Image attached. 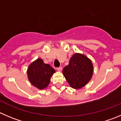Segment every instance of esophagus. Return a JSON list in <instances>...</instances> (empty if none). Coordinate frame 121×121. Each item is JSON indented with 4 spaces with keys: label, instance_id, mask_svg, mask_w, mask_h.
Segmentation results:
<instances>
[{
    "label": "esophagus",
    "instance_id": "obj_1",
    "mask_svg": "<svg viewBox=\"0 0 121 121\" xmlns=\"http://www.w3.org/2000/svg\"><path fill=\"white\" fill-rule=\"evenodd\" d=\"M57 70L58 71H62V67H60H60H58V68H57Z\"/></svg>",
    "mask_w": 121,
    "mask_h": 121
}]
</instances>
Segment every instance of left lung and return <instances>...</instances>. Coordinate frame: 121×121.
<instances>
[{
	"label": "left lung",
	"instance_id": "1",
	"mask_svg": "<svg viewBox=\"0 0 121 121\" xmlns=\"http://www.w3.org/2000/svg\"><path fill=\"white\" fill-rule=\"evenodd\" d=\"M91 61L84 55L75 53L72 56L69 65L63 69V74L71 87L82 88L86 86L93 75Z\"/></svg>",
	"mask_w": 121,
	"mask_h": 121
}]
</instances>
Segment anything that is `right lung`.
<instances>
[{
	"label": "right lung",
	"mask_w": 121,
	"mask_h": 121,
	"mask_svg": "<svg viewBox=\"0 0 121 121\" xmlns=\"http://www.w3.org/2000/svg\"><path fill=\"white\" fill-rule=\"evenodd\" d=\"M54 72L55 70L49 64H44L40 58L33 62L27 70L29 81L40 90L48 87Z\"/></svg>",
	"instance_id": "obj_1"
}]
</instances>
